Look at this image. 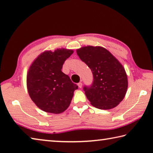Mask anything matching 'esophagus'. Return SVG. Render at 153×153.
<instances>
[{"instance_id":"34e87169","label":"esophagus","mask_w":153,"mask_h":153,"mask_svg":"<svg viewBox=\"0 0 153 153\" xmlns=\"http://www.w3.org/2000/svg\"><path fill=\"white\" fill-rule=\"evenodd\" d=\"M77 85H78V87L79 88H82V82H79L78 84H77Z\"/></svg>"}]
</instances>
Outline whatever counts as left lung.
Returning <instances> with one entry per match:
<instances>
[{
	"instance_id": "left-lung-1",
	"label": "left lung",
	"mask_w": 153,
	"mask_h": 153,
	"mask_svg": "<svg viewBox=\"0 0 153 153\" xmlns=\"http://www.w3.org/2000/svg\"><path fill=\"white\" fill-rule=\"evenodd\" d=\"M77 54L93 74L92 84L83 88L91 104L101 110L116 107L124 99L128 88L123 66L101 47H84L77 50Z\"/></svg>"
}]
</instances>
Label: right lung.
Wrapping results in <instances>:
<instances>
[{"label":"right lung","instance_id":"1","mask_svg":"<svg viewBox=\"0 0 153 153\" xmlns=\"http://www.w3.org/2000/svg\"><path fill=\"white\" fill-rule=\"evenodd\" d=\"M74 51L57 49L41 53L30 66L27 82L29 94L37 106L45 112L59 114L71 103L78 86L62 71L63 63Z\"/></svg>","mask_w":153,"mask_h":153}]
</instances>
